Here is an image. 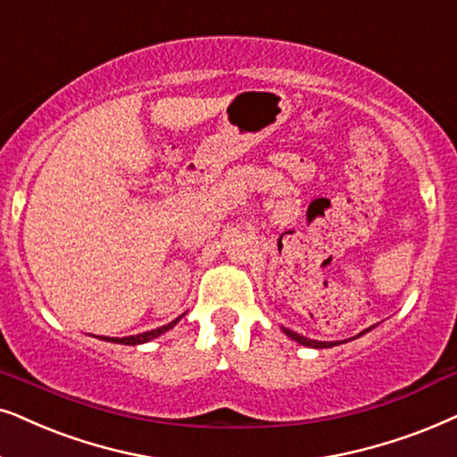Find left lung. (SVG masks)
Wrapping results in <instances>:
<instances>
[{"label":"left lung","instance_id":"1","mask_svg":"<svg viewBox=\"0 0 457 457\" xmlns=\"http://www.w3.org/2000/svg\"><path fill=\"white\" fill-rule=\"evenodd\" d=\"M283 331H286V334H287L289 337H292V340H295V342H298V345H302V346H311V348H329V346H336V342L308 340V337L295 334V331H289V329H283ZM365 331H370V329H365ZM365 331H363V334H365Z\"/></svg>","mask_w":457,"mask_h":457}]
</instances>
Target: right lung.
Segmentation results:
<instances>
[{
    "mask_svg": "<svg viewBox=\"0 0 457 457\" xmlns=\"http://www.w3.org/2000/svg\"><path fill=\"white\" fill-rule=\"evenodd\" d=\"M180 321V317L176 319V321H171L168 325H163V328H157V329H151V331H145V334H138V336H128V337H104V340L109 342H117V345H128V346H136V345H145V342L153 340V337L165 334V331L174 328V325Z\"/></svg>",
    "mask_w": 457,
    "mask_h": 457,
    "instance_id": "obj_1",
    "label": "right lung"
}]
</instances>
